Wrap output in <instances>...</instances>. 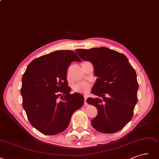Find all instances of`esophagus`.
<instances>
[{"mask_svg": "<svg viewBox=\"0 0 159 159\" xmlns=\"http://www.w3.org/2000/svg\"><path fill=\"white\" fill-rule=\"evenodd\" d=\"M86 104V97L84 96V104Z\"/></svg>", "mask_w": 159, "mask_h": 159, "instance_id": "obj_1", "label": "esophagus"}]
</instances>
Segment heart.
Listing matches in <instances>:
<instances>
[{"mask_svg":"<svg viewBox=\"0 0 159 159\" xmlns=\"http://www.w3.org/2000/svg\"><path fill=\"white\" fill-rule=\"evenodd\" d=\"M73 90L76 93H88L90 90V86L86 83H79L73 86Z\"/></svg>","mask_w":159,"mask_h":159,"instance_id":"b5f03b06","label":"heart"}]
</instances>
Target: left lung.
I'll return each mask as SVG.
<instances>
[{
    "label": "left lung",
    "mask_w": 159,
    "mask_h": 159,
    "mask_svg": "<svg viewBox=\"0 0 159 159\" xmlns=\"http://www.w3.org/2000/svg\"><path fill=\"white\" fill-rule=\"evenodd\" d=\"M76 53L93 63L98 77L92 89L98 97L86 100L98 110L92 125L104 134L119 131L131 120L137 102L135 70L124 54L107 48L76 49Z\"/></svg>",
    "instance_id": "8db88e82"
}]
</instances>
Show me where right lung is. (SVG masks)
Listing matches in <instances>:
<instances>
[{
  "instance_id": "add662e5",
  "label": "right lung",
  "mask_w": 159,
  "mask_h": 159,
  "mask_svg": "<svg viewBox=\"0 0 159 159\" xmlns=\"http://www.w3.org/2000/svg\"><path fill=\"white\" fill-rule=\"evenodd\" d=\"M73 61L80 59L73 51H56L33 60L23 75V107L30 124L45 135L65 130L73 112L84 104L83 95L70 94L66 80Z\"/></svg>"
}]
</instances>
